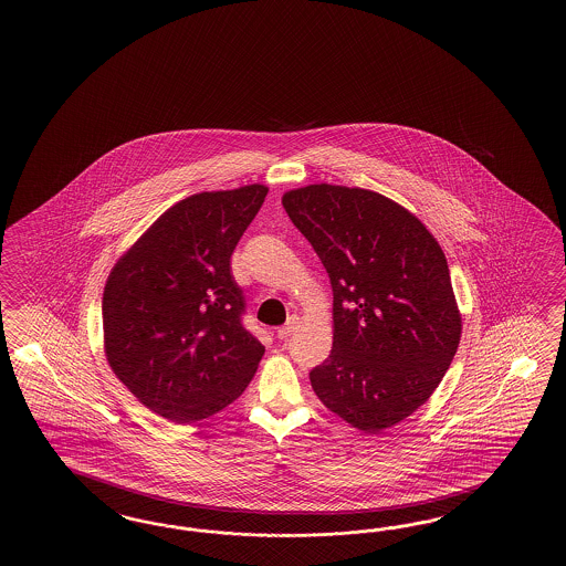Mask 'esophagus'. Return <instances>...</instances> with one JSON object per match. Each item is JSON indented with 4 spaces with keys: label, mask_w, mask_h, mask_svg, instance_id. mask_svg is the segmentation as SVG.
<instances>
[{
    "label": "esophagus",
    "mask_w": 566,
    "mask_h": 566,
    "mask_svg": "<svg viewBox=\"0 0 566 566\" xmlns=\"http://www.w3.org/2000/svg\"><path fill=\"white\" fill-rule=\"evenodd\" d=\"M300 317H297V315H291L287 319V324L281 325L277 329L279 339H287V337L300 327Z\"/></svg>",
    "instance_id": "1"
}]
</instances>
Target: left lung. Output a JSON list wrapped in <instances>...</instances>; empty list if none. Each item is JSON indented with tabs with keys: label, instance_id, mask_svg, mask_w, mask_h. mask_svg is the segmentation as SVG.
I'll list each match as a JSON object with an SVG mask.
<instances>
[{
	"label": "left lung",
	"instance_id": "1",
	"mask_svg": "<svg viewBox=\"0 0 566 566\" xmlns=\"http://www.w3.org/2000/svg\"><path fill=\"white\" fill-rule=\"evenodd\" d=\"M283 208L334 291V346L310 373L327 409L380 433L424 405L458 352L461 315L446 253L382 193L313 184Z\"/></svg>",
	"mask_w": 566,
	"mask_h": 566
}]
</instances>
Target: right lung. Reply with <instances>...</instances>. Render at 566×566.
<instances>
[{
	"label": "right lung",
	"mask_w": 566,
	"mask_h": 566,
	"mask_svg": "<svg viewBox=\"0 0 566 566\" xmlns=\"http://www.w3.org/2000/svg\"><path fill=\"white\" fill-rule=\"evenodd\" d=\"M266 186L193 193L171 206L113 266L103 293L108 366L171 422L212 417L241 397L265 354L244 329L230 271Z\"/></svg>",
	"instance_id": "add662e5"
}]
</instances>
